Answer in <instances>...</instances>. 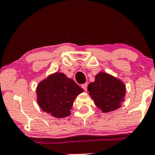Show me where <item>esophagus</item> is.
Here are the masks:
<instances>
[{
  "label": "esophagus",
  "instance_id": "1",
  "mask_svg": "<svg viewBox=\"0 0 155 155\" xmlns=\"http://www.w3.org/2000/svg\"><path fill=\"white\" fill-rule=\"evenodd\" d=\"M81 87L85 91H87V84H84L81 85Z\"/></svg>",
  "mask_w": 155,
  "mask_h": 155
}]
</instances>
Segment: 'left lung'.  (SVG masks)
Segmentation results:
<instances>
[{"label":"left lung","mask_w":155,"mask_h":155,"mask_svg":"<svg viewBox=\"0 0 155 155\" xmlns=\"http://www.w3.org/2000/svg\"><path fill=\"white\" fill-rule=\"evenodd\" d=\"M87 91L97 108L103 113H109L121 107L125 101L126 89L122 81L101 71L96 75L94 82L88 85Z\"/></svg>","instance_id":"obj_1"}]
</instances>
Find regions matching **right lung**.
I'll list each match as a JSON object with an SVG mask.
<instances>
[{
  "label": "right lung",
  "instance_id": "add662e5",
  "mask_svg": "<svg viewBox=\"0 0 155 155\" xmlns=\"http://www.w3.org/2000/svg\"><path fill=\"white\" fill-rule=\"evenodd\" d=\"M84 90L64 74L55 72L39 82L36 87L39 107L54 118L71 114L75 98Z\"/></svg>",
  "mask_w": 155,
  "mask_h": 155
}]
</instances>
